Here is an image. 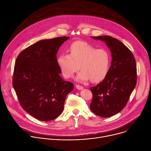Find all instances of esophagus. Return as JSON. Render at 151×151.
Wrapping results in <instances>:
<instances>
[{"label":"esophagus","mask_w":151,"mask_h":151,"mask_svg":"<svg viewBox=\"0 0 151 151\" xmlns=\"http://www.w3.org/2000/svg\"><path fill=\"white\" fill-rule=\"evenodd\" d=\"M76 87L78 90H82L83 89V87L81 85H76Z\"/></svg>","instance_id":"obj_1"}]
</instances>
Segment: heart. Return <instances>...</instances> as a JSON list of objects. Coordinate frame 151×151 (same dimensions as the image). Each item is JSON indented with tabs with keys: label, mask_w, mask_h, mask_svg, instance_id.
<instances>
[{
	"label": "heart",
	"mask_w": 151,
	"mask_h": 151,
	"mask_svg": "<svg viewBox=\"0 0 151 151\" xmlns=\"http://www.w3.org/2000/svg\"><path fill=\"white\" fill-rule=\"evenodd\" d=\"M69 54H61L58 57V64L63 76L73 77L81 68L77 79L85 82L91 79L93 82L103 80L108 73L111 62L109 51L96 47L82 41H76L69 49Z\"/></svg>",
	"instance_id": "obj_1"
}]
</instances>
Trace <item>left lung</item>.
I'll return each mask as SVG.
<instances>
[{
  "label": "left lung",
  "instance_id": "left-lung-1",
  "mask_svg": "<svg viewBox=\"0 0 151 151\" xmlns=\"http://www.w3.org/2000/svg\"><path fill=\"white\" fill-rule=\"evenodd\" d=\"M104 41L112 53V63L106 77L90 88L93 99L91 111L107 118L120 112L126 106L137 82V68L131 51L119 40L110 36H92Z\"/></svg>",
  "mask_w": 151,
  "mask_h": 151
}]
</instances>
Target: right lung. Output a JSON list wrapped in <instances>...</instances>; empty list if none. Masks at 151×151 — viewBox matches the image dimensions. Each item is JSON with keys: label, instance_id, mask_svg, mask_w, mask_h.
<instances>
[{"label": "right lung", "instance_id": "1", "mask_svg": "<svg viewBox=\"0 0 151 151\" xmlns=\"http://www.w3.org/2000/svg\"><path fill=\"white\" fill-rule=\"evenodd\" d=\"M70 37L41 40L21 51L14 70L12 85L22 108L37 119L49 121L63 112L73 83L64 81L57 53Z\"/></svg>", "mask_w": 151, "mask_h": 151}]
</instances>
